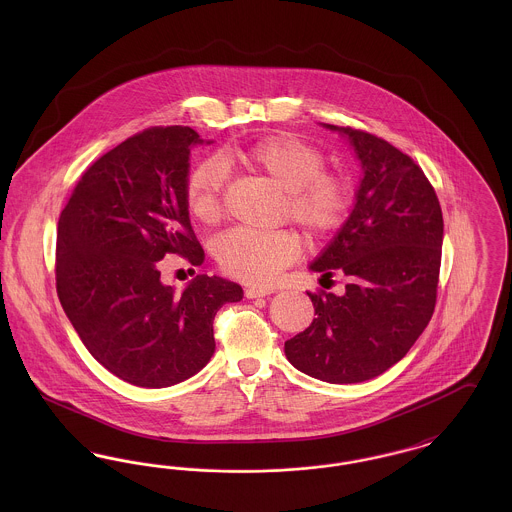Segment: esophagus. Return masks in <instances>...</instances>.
Listing matches in <instances>:
<instances>
[{
	"instance_id": "1",
	"label": "esophagus",
	"mask_w": 512,
	"mask_h": 512,
	"mask_svg": "<svg viewBox=\"0 0 512 512\" xmlns=\"http://www.w3.org/2000/svg\"><path fill=\"white\" fill-rule=\"evenodd\" d=\"M270 293H274L272 288H265V286H253L245 290V297L247 299H255V297H267Z\"/></svg>"
}]
</instances>
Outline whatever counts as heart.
I'll list each match as a JSON object with an SVG mask.
<instances>
[{
  "label": "heart",
  "mask_w": 512,
  "mask_h": 512,
  "mask_svg": "<svg viewBox=\"0 0 512 512\" xmlns=\"http://www.w3.org/2000/svg\"><path fill=\"white\" fill-rule=\"evenodd\" d=\"M232 159L284 190L282 219L293 222L309 240L334 236L351 213L353 182L345 172L326 169L320 147L292 134H272L236 147ZM226 169L219 159H203L190 172L184 188L186 207L201 224L222 215ZM299 253V240L288 230L253 232L234 228L213 245L224 274L245 284L272 282Z\"/></svg>",
  "instance_id": "obj_1"
}]
</instances>
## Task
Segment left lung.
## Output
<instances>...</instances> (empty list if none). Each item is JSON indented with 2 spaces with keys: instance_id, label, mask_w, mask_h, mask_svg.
I'll return each instance as SVG.
<instances>
[{
  "instance_id": "left-lung-1",
  "label": "left lung",
  "mask_w": 512,
  "mask_h": 512,
  "mask_svg": "<svg viewBox=\"0 0 512 512\" xmlns=\"http://www.w3.org/2000/svg\"><path fill=\"white\" fill-rule=\"evenodd\" d=\"M341 130L365 178L351 217L311 265L322 278H347L341 295L309 293L311 326L286 341L297 370L332 384L380 376L424 332L438 299L443 217L424 171L401 149L366 130Z\"/></svg>"
}]
</instances>
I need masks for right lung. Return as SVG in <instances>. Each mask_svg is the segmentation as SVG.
Listing matches in <instances>:
<instances>
[{
  "label": "right lung",
  "mask_w": 512,
  "mask_h": 512,
  "mask_svg": "<svg viewBox=\"0 0 512 512\" xmlns=\"http://www.w3.org/2000/svg\"><path fill=\"white\" fill-rule=\"evenodd\" d=\"M190 126H151L92 163L57 224V295L92 357L142 388L178 384L215 353L213 320L242 288L197 276L180 293L161 284L157 261L203 263L184 188Z\"/></svg>",
  "instance_id": "obj_1"
}]
</instances>
